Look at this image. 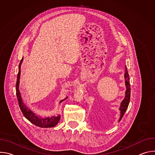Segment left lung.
Wrapping results in <instances>:
<instances>
[{
  "mask_svg": "<svg viewBox=\"0 0 155 155\" xmlns=\"http://www.w3.org/2000/svg\"><path fill=\"white\" fill-rule=\"evenodd\" d=\"M124 78H125V83H126V91L125 93V98L123 99V101L121 103V106L120 107V110L121 111V117L120 120H121L123 115H124L126 110L128 107L129 101H130V82H129V75L127 70V68L125 69V74H124Z\"/></svg>",
  "mask_w": 155,
  "mask_h": 155,
  "instance_id": "left-lung-1",
  "label": "left lung"
}]
</instances>
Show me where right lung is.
Instances as JSON below:
<instances>
[{
    "label": "right lung",
    "instance_id": "right-lung-1",
    "mask_svg": "<svg viewBox=\"0 0 155 155\" xmlns=\"http://www.w3.org/2000/svg\"><path fill=\"white\" fill-rule=\"evenodd\" d=\"M23 58L20 61V63L19 64V71L17 75V81L16 83V97L18 102V104L20 108V110L21 112L23 113L24 117L28 119L31 123L35 124L37 126L40 127H54L59 121L60 120V116L58 117H52L51 118H39L37 116L35 115V114L29 110L25 105V104L23 103V101H22L20 93L19 91V77L21 74V64L22 61H23ZM62 102V101H61Z\"/></svg>",
    "mask_w": 155,
    "mask_h": 155
}]
</instances>
